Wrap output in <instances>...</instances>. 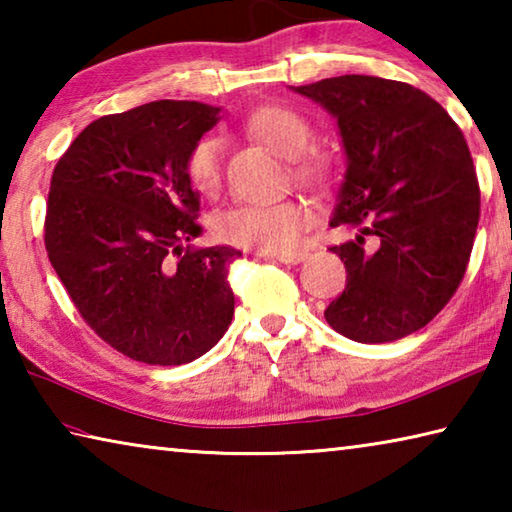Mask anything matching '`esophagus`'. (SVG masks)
<instances>
[{"mask_svg":"<svg viewBox=\"0 0 512 512\" xmlns=\"http://www.w3.org/2000/svg\"><path fill=\"white\" fill-rule=\"evenodd\" d=\"M268 259L273 262H282V264H300L307 259V253H289V255H268Z\"/></svg>","mask_w":512,"mask_h":512,"instance_id":"34e87169","label":"esophagus"}]
</instances>
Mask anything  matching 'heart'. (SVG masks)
Masks as SVG:
<instances>
[{
    "mask_svg": "<svg viewBox=\"0 0 512 512\" xmlns=\"http://www.w3.org/2000/svg\"><path fill=\"white\" fill-rule=\"evenodd\" d=\"M248 131L268 149L296 162V176L305 183L320 185L332 173L327 155L309 151L314 128L296 110L264 106L248 117ZM187 180L201 194H214L221 185V140L205 135L187 153ZM314 219L311 207L300 198H282L273 203H241L223 210L214 219V235L225 244L257 253L287 255L298 248L302 230Z\"/></svg>",
    "mask_w": 512,
    "mask_h": 512,
    "instance_id": "b5f03b06",
    "label": "heart"
}]
</instances>
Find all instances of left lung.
Returning a JSON list of instances; mask_svg holds the SVG:
<instances>
[{
	"label": "left lung",
	"instance_id": "obj_1",
	"mask_svg": "<svg viewBox=\"0 0 512 512\" xmlns=\"http://www.w3.org/2000/svg\"><path fill=\"white\" fill-rule=\"evenodd\" d=\"M291 90L336 119L345 153L329 225L354 237L329 248L348 284L325 320L357 343L404 339L447 305L470 262L481 194L461 128L427 92L379 76Z\"/></svg>",
	"mask_w": 512,
	"mask_h": 512
}]
</instances>
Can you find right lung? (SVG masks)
Here are the masks:
<instances>
[{"instance_id":"1","label":"right lung","mask_w":512,"mask_h":512,"mask_svg":"<svg viewBox=\"0 0 512 512\" xmlns=\"http://www.w3.org/2000/svg\"><path fill=\"white\" fill-rule=\"evenodd\" d=\"M221 108L151 101L81 131L51 176L45 246L69 298L117 352L180 366L228 332L230 246L185 248L203 232L187 180L192 146Z\"/></svg>"}]
</instances>
